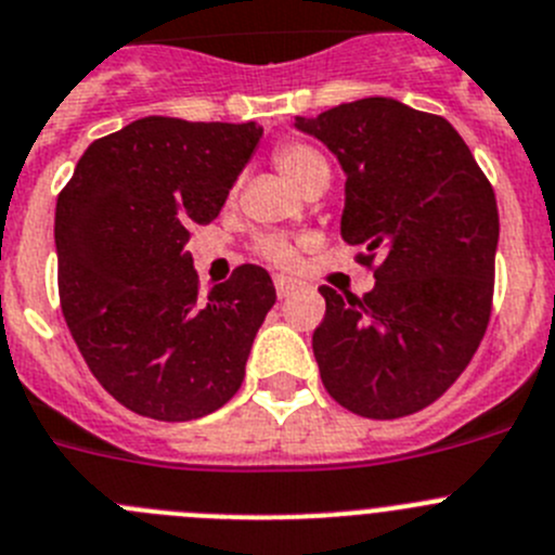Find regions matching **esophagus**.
Masks as SVG:
<instances>
[{"label":"esophagus","instance_id":"obj_1","mask_svg":"<svg viewBox=\"0 0 555 555\" xmlns=\"http://www.w3.org/2000/svg\"><path fill=\"white\" fill-rule=\"evenodd\" d=\"M273 284H276V295L279 298H287L293 289L301 287V282L298 279H289V276H273Z\"/></svg>","mask_w":555,"mask_h":555}]
</instances>
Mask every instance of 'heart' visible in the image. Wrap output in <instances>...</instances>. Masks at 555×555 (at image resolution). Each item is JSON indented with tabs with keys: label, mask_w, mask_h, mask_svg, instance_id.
Returning a JSON list of instances; mask_svg holds the SVG:
<instances>
[{
	"label": "heart",
	"mask_w": 555,
	"mask_h": 555,
	"mask_svg": "<svg viewBox=\"0 0 555 555\" xmlns=\"http://www.w3.org/2000/svg\"><path fill=\"white\" fill-rule=\"evenodd\" d=\"M273 160H276L279 172H282L295 189H304L314 175L328 169L323 155L301 142L282 144V147L276 150V155H273ZM260 254L268 262H273V266H293L295 262V248L289 246L287 241H282V237H266V241L260 243Z\"/></svg>",
	"instance_id": "1"
}]
</instances>
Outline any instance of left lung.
Masks as SVG:
<instances>
[{
	"instance_id": "left-lung-1",
	"label": "left lung",
	"mask_w": 555,
	"mask_h": 555,
	"mask_svg": "<svg viewBox=\"0 0 555 555\" xmlns=\"http://www.w3.org/2000/svg\"><path fill=\"white\" fill-rule=\"evenodd\" d=\"M295 128L345 169L341 237L375 266L370 293L320 287L312 350L323 386L366 418L422 411L463 375L493 307L499 207L468 144L443 117L361 98Z\"/></svg>"
}]
</instances>
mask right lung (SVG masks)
Instances as JSON below:
<instances>
[{
	"label": "right lung",
	"instance_id": "obj_1",
	"mask_svg": "<svg viewBox=\"0 0 555 555\" xmlns=\"http://www.w3.org/2000/svg\"><path fill=\"white\" fill-rule=\"evenodd\" d=\"M260 137L254 122L142 117L95 139L56 196L62 314L98 383L139 416L191 422L241 388L276 289L241 266L199 295L185 243Z\"/></svg>",
	"mask_w": 555,
	"mask_h": 555
}]
</instances>
